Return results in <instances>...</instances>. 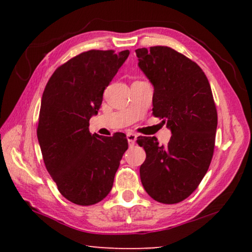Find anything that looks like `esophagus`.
Masks as SVG:
<instances>
[{
    "label": "esophagus",
    "instance_id": "esophagus-1",
    "mask_svg": "<svg viewBox=\"0 0 252 252\" xmlns=\"http://www.w3.org/2000/svg\"><path fill=\"white\" fill-rule=\"evenodd\" d=\"M126 139H127V142H129V146L130 147H133L134 143H135V140H136V134L134 133H127L126 134Z\"/></svg>",
    "mask_w": 252,
    "mask_h": 252
}]
</instances>
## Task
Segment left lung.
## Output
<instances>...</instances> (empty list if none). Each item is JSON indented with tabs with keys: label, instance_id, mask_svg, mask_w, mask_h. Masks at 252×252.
Returning <instances> with one entry per match:
<instances>
[{
	"label": "left lung",
	"instance_id": "1",
	"mask_svg": "<svg viewBox=\"0 0 252 252\" xmlns=\"http://www.w3.org/2000/svg\"><path fill=\"white\" fill-rule=\"evenodd\" d=\"M138 66L153 85L152 114L171 131L168 146L155 136L136 140L147 158L140 178L158 202H181L197 189L213 156L218 116L210 84L197 63L168 46L135 50Z\"/></svg>",
	"mask_w": 252,
	"mask_h": 252
}]
</instances>
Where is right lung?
I'll return each instance as SVG.
<instances>
[{"label": "right lung", "mask_w": 252, "mask_h": 252, "mask_svg": "<svg viewBox=\"0 0 252 252\" xmlns=\"http://www.w3.org/2000/svg\"><path fill=\"white\" fill-rule=\"evenodd\" d=\"M129 54L91 50L76 55L54 71L42 95L36 133L44 164L63 197L79 206L109 194L127 149L125 133L91 134L89 121Z\"/></svg>", "instance_id": "right-lung-1"}]
</instances>
